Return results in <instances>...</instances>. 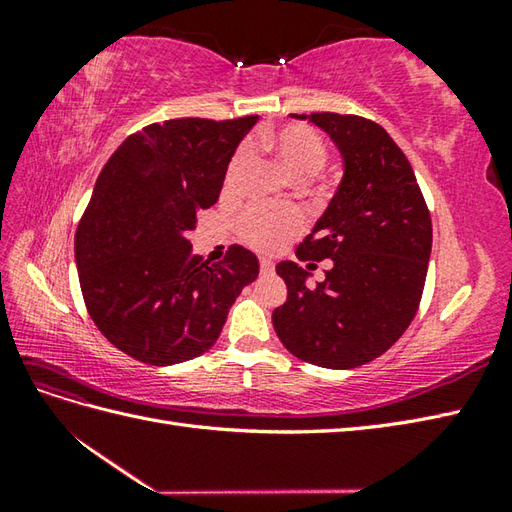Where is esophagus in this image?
<instances>
[{"instance_id":"obj_1","label":"esophagus","mask_w":512,"mask_h":512,"mask_svg":"<svg viewBox=\"0 0 512 512\" xmlns=\"http://www.w3.org/2000/svg\"><path fill=\"white\" fill-rule=\"evenodd\" d=\"M259 270H262V275H270L275 270V264L270 262V259L262 257V259H259Z\"/></svg>"}]
</instances>
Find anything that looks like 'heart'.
I'll return each mask as SVG.
<instances>
[{"label":"heart","mask_w":512,"mask_h":512,"mask_svg":"<svg viewBox=\"0 0 512 512\" xmlns=\"http://www.w3.org/2000/svg\"><path fill=\"white\" fill-rule=\"evenodd\" d=\"M259 143L273 154L277 165L295 182H306L308 178L317 176L325 165V158H328V151H325L319 134L303 125L270 129V132L259 136ZM246 158V149H239L233 156L231 165L226 169L224 191H231L235 187L239 173L246 165ZM239 231H242V237L250 246L270 253V250L279 248L286 239L295 237L301 231V215L292 209H255L244 217Z\"/></svg>","instance_id":"1"}]
</instances>
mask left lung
<instances>
[{"instance_id": "8db88e82", "label": "left lung", "mask_w": 512, "mask_h": 512, "mask_svg": "<svg viewBox=\"0 0 512 512\" xmlns=\"http://www.w3.org/2000/svg\"><path fill=\"white\" fill-rule=\"evenodd\" d=\"M339 149L343 176L328 209L297 248L301 262L330 259L325 279L279 262L288 299L273 312L290 354L328 369L374 361L416 317L431 257V217L409 160L383 127L352 114L295 116Z\"/></svg>"}]
</instances>
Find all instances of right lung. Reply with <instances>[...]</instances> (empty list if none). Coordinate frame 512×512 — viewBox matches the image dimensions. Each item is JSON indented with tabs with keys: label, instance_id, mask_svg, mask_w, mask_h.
<instances>
[{
	"label": "right lung",
	"instance_id": "obj_1",
	"mask_svg": "<svg viewBox=\"0 0 512 512\" xmlns=\"http://www.w3.org/2000/svg\"><path fill=\"white\" fill-rule=\"evenodd\" d=\"M257 116L176 118L129 136L107 160L74 239L81 292L96 328L149 365H176L217 341L228 310L259 275L231 246L220 264L191 255L198 215L220 198L237 145Z\"/></svg>",
	"mask_w": 512,
	"mask_h": 512
}]
</instances>
